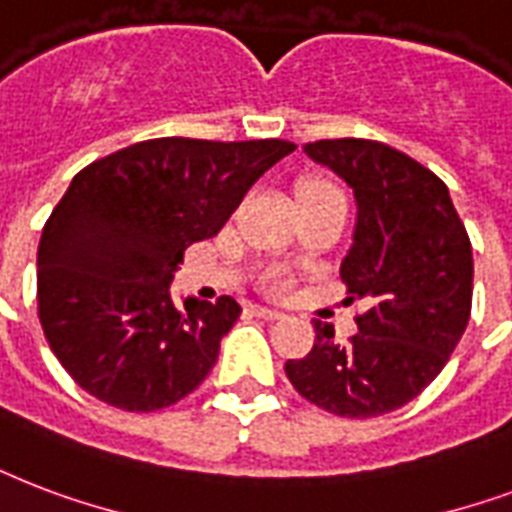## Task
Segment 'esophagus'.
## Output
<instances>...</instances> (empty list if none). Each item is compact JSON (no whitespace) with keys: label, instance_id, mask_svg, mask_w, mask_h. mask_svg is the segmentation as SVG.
I'll return each instance as SVG.
<instances>
[{"label":"esophagus","instance_id":"34e87169","mask_svg":"<svg viewBox=\"0 0 512 512\" xmlns=\"http://www.w3.org/2000/svg\"><path fill=\"white\" fill-rule=\"evenodd\" d=\"M252 314H255V317H260V319H282L284 314L282 311H276V308H268V306H252Z\"/></svg>","mask_w":512,"mask_h":512}]
</instances>
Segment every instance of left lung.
<instances>
[{
  "label": "left lung",
  "instance_id": "8db88e82",
  "mask_svg": "<svg viewBox=\"0 0 512 512\" xmlns=\"http://www.w3.org/2000/svg\"><path fill=\"white\" fill-rule=\"evenodd\" d=\"M354 190L357 222L341 279L349 300H368L360 333L317 341L284 370L300 397L335 416L397 411L435 381L473 306V247L443 179L389 144L322 139L303 147Z\"/></svg>",
  "mask_w": 512,
  "mask_h": 512
}]
</instances>
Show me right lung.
Returning a JSON list of instances; mask_svg holds the SVG:
<instances>
[{
    "label": "right lung",
    "mask_w": 512,
    "mask_h": 512,
    "mask_svg": "<svg viewBox=\"0 0 512 512\" xmlns=\"http://www.w3.org/2000/svg\"><path fill=\"white\" fill-rule=\"evenodd\" d=\"M292 150L282 139L166 136L72 179L42 228L37 306L50 349L88 395L131 413L161 411L209 376L241 306L230 295L179 306L174 271Z\"/></svg>",
    "instance_id": "obj_1"
}]
</instances>
